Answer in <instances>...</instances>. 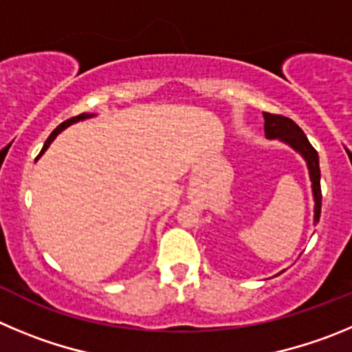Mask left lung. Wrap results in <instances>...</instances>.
I'll use <instances>...</instances> for the list:
<instances>
[{
  "instance_id": "obj_1",
  "label": "left lung",
  "mask_w": 352,
  "mask_h": 352,
  "mask_svg": "<svg viewBox=\"0 0 352 352\" xmlns=\"http://www.w3.org/2000/svg\"><path fill=\"white\" fill-rule=\"evenodd\" d=\"M265 117V135L267 138H278V140L286 142L287 145L300 153L303 160L307 161L309 166V175L312 180V192H314V223H319V215H321V170H319V156L312 145H310L309 138L305 137V133L302 131L298 124L291 121L289 117L278 116V113H268L263 112Z\"/></svg>"
}]
</instances>
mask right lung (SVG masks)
I'll return each mask as SVG.
<instances>
[{
  "label": "right lung",
  "instance_id": "1",
  "mask_svg": "<svg viewBox=\"0 0 352 352\" xmlns=\"http://www.w3.org/2000/svg\"><path fill=\"white\" fill-rule=\"evenodd\" d=\"M93 116H94V113H80V116H75V117H72V119H68V121L61 122V124H59L58 128H56L52 133H50V137L47 138V142H45V145H43V148H42V153H40V156H42V154L45 153L47 148H49V145L52 144L54 138L58 137V135L63 131V129L68 128V126H72V124H75V122H78V121H84V119H89V117H93ZM40 156H38V157H40Z\"/></svg>",
  "mask_w": 352,
  "mask_h": 352
}]
</instances>
